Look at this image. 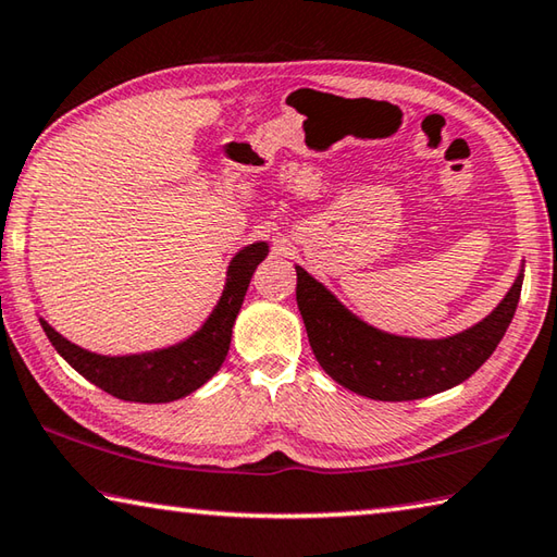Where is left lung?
Masks as SVG:
<instances>
[{
    "instance_id": "1",
    "label": "left lung",
    "mask_w": 557,
    "mask_h": 557,
    "mask_svg": "<svg viewBox=\"0 0 557 557\" xmlns=\"http://www.w3.org/2000/svg\"><path fill=\"white\" fill-rule=\"evenodd\" d=\"M523 275L487 319L448 338L392 336L368 326L297 265V307L319 366L343 387L368 399H423L468 380L507 333Z\"/></svg>"
}]
</instances>
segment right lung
<instances>
[{"label":"right lung","mask_w":557,"mask_h":557,"mask_svg":"<svg viewBox=\"0 0 557 557\" xmlns=\"http://www.w3.org/2000/svg\"><path fill=\"white\" fill-rule=\"evenodd\" d=\"M268 256V244H252L231 260L226 272V287L216 309L211 311L205 326L185 343L173 348L140 352V356H97L83 350L75 343L60 336L40 319L48 341L53 348L73 366L79 375L97 384L99 389L124 401L140 404H163L187 397L189 392L199 389L216 370L224 366L231 346V331L244 305V297L250 285L256 268Z\"/></svg>","instance_id":"obj_1"}]
</instances>
